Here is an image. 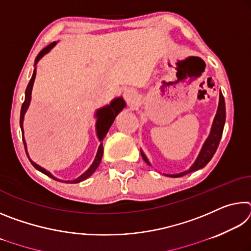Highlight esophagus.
Listing matches in <instances>:
<instances>
[{
	"instance_id": "1",
	"label": "esophagus",
	"mask_w": 251,
	"mask_h": 251,
	"mask_svg": "<svg viewBox=\"0 0 251 251\" xmlns=\"http://www.w3.org/2000/svg\"><path fill=\"white\" fill-rule=\"evenodd\" d=\"M123 97H124L126 103L131 106L136 103V100H137V93H136V91L133 90V88H127V90H125L124 94H123Z\"/></svg>"
}]
</instances>
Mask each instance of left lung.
Returning <instances> with one entry per match:
<instances>
[{"instance_id": "obj_1", "label": "left lung", "mask_w": 251, "mask_h": 251, "mask_svg": "<svg viewBox=\"0 0 251 251\" xmlns=\"http://www.w3.org/2000/svg\"><path fill=\"white\" fill-rule=\"evenodd\" d=\"M225 121H226V107H225L224 96L222 94V92H220L218 109H217V113H216L214 123H212L210 134H209V136H208V138L206 139V142L203 143L201 151V152H199L197 159L195 160L193 166L190 167L188 171L176 174V175H168V176L169 177H181L184 175H187V174L195 172V171H198V169L205 167L206 165L209 163L210 159L212 158V156H214L216 151H217L219 142H220V139H222V136H223ZM142 156H143L144 160H145L148 165H151L150 161H148V159H147V157L145 156V154H144L143 151H142Z\"/></svg>"}]
</instances>
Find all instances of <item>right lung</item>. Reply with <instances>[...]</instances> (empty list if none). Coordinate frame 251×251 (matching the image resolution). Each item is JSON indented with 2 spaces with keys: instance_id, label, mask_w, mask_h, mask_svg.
Masks as SVG:
<instances>
[{
  "instance_id": "1",
  "label": "right lung",
  "mask_w": 251,
  "mask_h": 251,
  "mask_svg": "<svg viewBox=\"0 0 251 251\" xmlns=\"http://www.w3.org/2000/svg\"><path fill=\"white\" fill-rule=\"evenodd\" d=\"M55 44H56V42H53V43H50V45L46 46L45 49H43L37 55L36 58H35V64L34 66H36L37 62L40 61V59L44 56L45 54H48L50 50H52ZM35 76H36V69H34L33 72V75H32V78L29 79V83L26 87V91H25V100H24V103L22 104V108H21V116H20V125H21V129H22V135H24V131H23V121H24V115L25 113H26V110L28 108V105H29V101H31V94H32V88H33V84H34V79H35ZM126 106L125 100L122 99V97H117V99L113 100L110 101L109 105H106L104 107H101L100 109L96 110V114L95 116L97 118L96 121V134H97V137H99L100 142H101L104 139V137L107 134V131L109 129V127L112 126V124L115 121V118L117 116V114L121 112V110L124 108ZM23 143H24V147H25V151H26V155L28 157L29 161H31L32 165L34 167H35L37 171H40L41 173L45 174L46 176H49L50 178H53L55 180H58V181H62L57 179L56 177H54L52 174L50 172L46 171L43 167H41L40 165H37L34 163V161L29 158V156L27 154V150H26V143H25V139H24V136H23ZM103 151H104V148H103V143H100V145L99 147V151H97V154L94 161H93V164L91 165V167L87 169L86 172L84 174H82L78 178H76L74 180H65V182H70V184H77V182H80L86 179V178L90 177L93 173H94L97 167H99V165L100 164V160H101V157H103Z\"/></svg>"
}]
</instances>
